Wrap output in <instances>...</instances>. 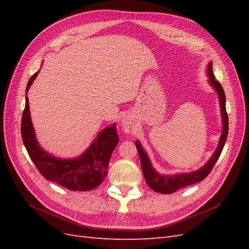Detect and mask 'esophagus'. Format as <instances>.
<instances>
[{"label": "esophagus", "instance_id": "esophagus-1", "mask_svg": "<svg viewBox=\"0 0 249 249\" xmlns=\"http://www.w3.org/2000/svg\"><path fill=\"white\" fill-rule=\"evenodd\" d=\"M122 127H123V131L124 133H126V134H130V133H132L135 130L134 123H133L132 118L129 115L124 116L122 119Z\"/></svg>", "mask_w": 249, "mask_h": 249}]
</instances>
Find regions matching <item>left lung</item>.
<instances>
[{
	"instance_id": "1",
	"label": "left lung",
	"mask_w": 249,
	"mask_h": 249,
	"mask_svg": "<svg viewBox=\"0 0 249 249\" xmlns=\"http://www.w3.org/2000/svg\"><path fill=\"white\" fill-rule=\"evenodd\" d=\"M207 74L209 78L208 80L209 84L213 87V89L215 90L218 95V99H219L221 118H222V132L214 154L202 167L191 172H178V173H175V175H163V173L158 172L153 167V164L149 160L148 155L144 150V148L142 147L141 143L138 140L135 141V144H136L139 157H140L143 176H144V178L146 180V184L148 185V187L152 188V189L156 192L164 193V194L173 193L177 190L180 189V188H184L186 186L200 182V180H202L203 178H206L207 176L211 172V170L213 169L215 163L217 162L218 158H219L222 152L225 141H227V138H228V132H229V118L227 114V108H225V94H224L222 86L220 85V83L218 82L214 77L212 62L208 63Z\"/></svg>"
}]
</instances>
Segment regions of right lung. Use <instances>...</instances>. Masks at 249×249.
I'll return each mask as SVG.
<instances>
[{
	"label": "right lung",
	"instance_id": "obj_1",
	"mask_svg": "<svg viewBox=\"0 0 249 249\" xmlns=\"http://www.w3.org/2000/svg\"><path fill=\"white\" fill-rule=\"evenodd\" d=\"M38 72L39 71L30 78L26 94ZM20 131L27 152L41 175L51 182L73 191L92 190L102 184L108 173L112 152L119 140L116 124H113L97 134L90 146L79 157L63 159L53 156L43 149L36 139L28 96L21 117Z\"/></svg>",
	"mask_w": 249,
	"mask_h": 249
}]
</instances>
